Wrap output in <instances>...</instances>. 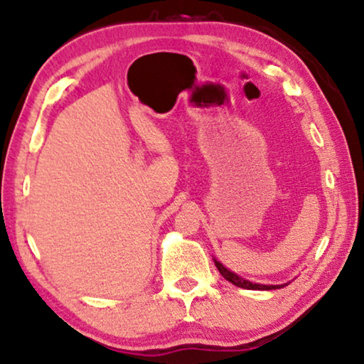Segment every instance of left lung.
Masks as SVG:
<instances>
[{
	"label": "left lung",
	"mask_w": 364,
	"mask_h": 364,
	"mask_svg": "<svg viewBox=\"0 0 364 364\" xmlns=\"http://www.w3.org/2000/svg\"><path fill=\"white\" fill-rule=\"evenodd\" d=\"M215 264H216L218 271H220V273H221L223 278L228 279V281H230V283H232V284H235V287H238V288H245V289H276V288H281V287H274V284H268V287H266V284L251 283V281H246L243 278H240L238 274L231 273V271L226 269L225 266L220 263V261L215 259Z\"/></svg>",
	"instance_id": "left-lung-1"
}]
</instances>
